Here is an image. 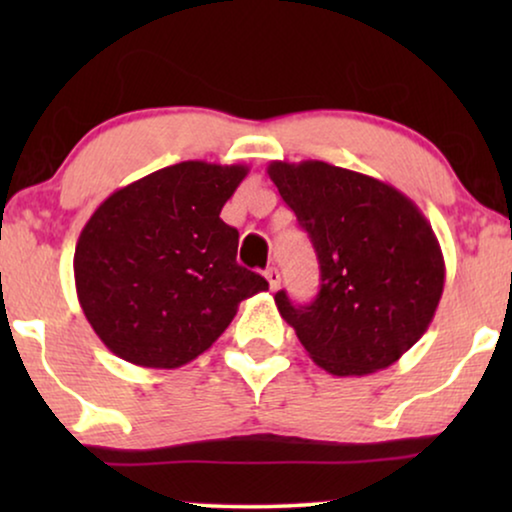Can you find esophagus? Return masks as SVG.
<instances>
[{"mask_svg":"<svg viewBox=\"0 0 512 512\" xmlns=\"http://www.w3.org/2000/svg\"><path fill=\"white\" fill-rule=\"evenodd\" d=\"M263 277L268 279V286H270V291H277L279 289V282H282V277H279V272L275 270V268H268L263 272Z\"/></svg>","mask_w":512,"mask_h":512,"instance_id":"34e87169","label":"esophagus"}]
</instances>
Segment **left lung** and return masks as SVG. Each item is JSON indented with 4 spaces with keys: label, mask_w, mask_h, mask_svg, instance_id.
I'll return each instance as SVG.
<instances>
[{
    "label": "left lung",
    "mask_w": 512,
    "mask_h": 512,
    "mask_svg": "<svg viewBox=\"0 0 512 512\" xmlns=\"http://www.w3.org/2000/svg\"><path fill=\"white\" fill-rule=\"evenodd\" d=\"M268 174L321 270L310 305L277 291L282 319L331 375L389 368L426 333L443 296L445 261L431 223L398 188L324 160H275Z\"/></svg>",
    "instance_id": "obj_1"
}]
</instances>
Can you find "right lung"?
Returning <instances> with one entry per match:
<instances>
[{
    "instance_id": "add662e5",
    "label": "right lung",
    "mask_w": 512,
    "mask_h": 512,
    "mask_svg": "<svg viewBox=\"0 0 512 512\" xmlns=\"http://www.w3.org/2000/svg\"><path fill=\"white\" fill-rule=\"evenodd\" d=\"M247 165L186 160L118 188L74 251L81 310L109 352L142 368H179L216 342L237 305L268 282L242 268L221 209Z\"/></svg>"
}]
</instances>
